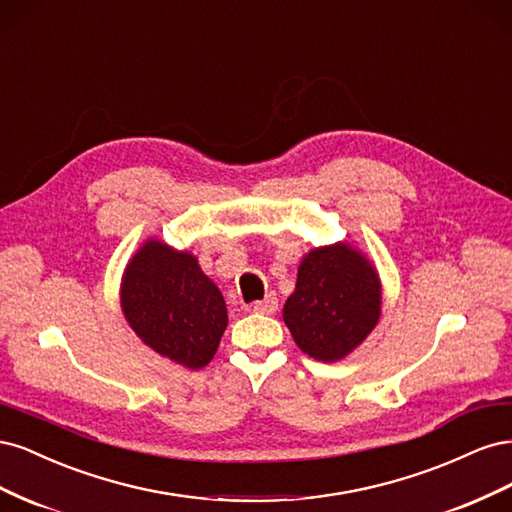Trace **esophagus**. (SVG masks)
Segmentation results:
<instances>
[{
  "mask_svg": "<svg viewBox=\"0 0 512 512\" xmlns=\"http://www.w3.org/2000/svg\"><path fill=\"white\" fill-rule=\"evenodd\" d=\"M254 312H256V314H267V316L275 314V312H277V297H275V292H269L265 299L254 301Z\"/></svg>",
  "mask_w": 512,
  "mask_h": 512,
  "instance_id": "34e87169",
  "label": "esophagus"
}]
</instances>
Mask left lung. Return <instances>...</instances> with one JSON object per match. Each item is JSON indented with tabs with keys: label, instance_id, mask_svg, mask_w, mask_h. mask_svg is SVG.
<instances>
[{
	"label": "left lung",
	"instance_id": "1",
	"mask_svg": "<svg viewBox=\"0 0 512 512\" xmlns=\"http://www.w3.org/2000/svg\"><path fill=\"white\" fill-rule=\"evenodd\" d=\"M378 318V275L359 252L333 245L303 258L297 288L284 305V322L307 356L324 363L344 359Z\"/></svg>",
	"mask_w": 512,
	"mask_h": 512
}]
</instances>
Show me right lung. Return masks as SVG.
Masks as SVG:
<instances>
[{
  "instance_id": "obj_1",
  "label": "right lung",
  "mask_w": 512,
  "mask_h": 512,
  "mask_svg": "<svg viewBox=\"0 0 512 512\" xmlns=\"http://www.w3.org/2000/svg\"><path fill=\"white\" fill-rule=\"evenodd\" d=\"M121 307L143 342L183 367H205L228 324L222 292L192 254L147 241L126 269Z\"/></svg>"
}]
</instances>
